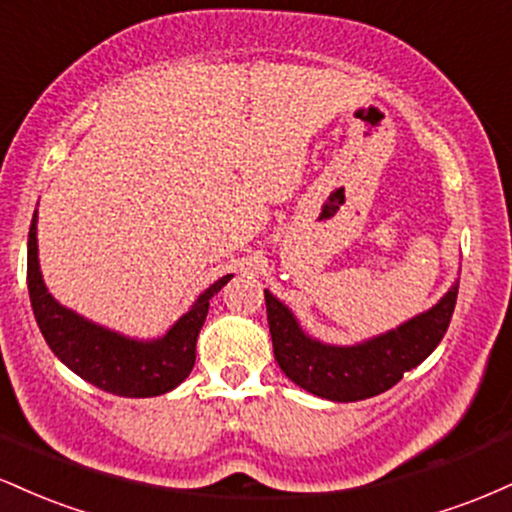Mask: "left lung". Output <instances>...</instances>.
<instances>
[{
    "mask_svg": "<svg viewBox=\"0 0 512 512\" xmlns=\"http://www.w3.org/2000/svg\"><path fill=\"white\" fill-rule=\"evenodd\" d=\"M457 286L455 281L431 310L411 317L397 330L354 346L322 344L308 337L291 310L264 291L276 363L298 387L332 402H358L380 395L440 344L455 310Z\"/></svg>",
    "mask_w": 512,
    "mask_h": 512,
    "instance_id": "1",
    "label": "left lung"
}]
</instances>
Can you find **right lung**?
Listing matches in <instances>:
<instances>
[{"label":"right lung","instance_id":"obj_1","mask_svg":"<svg viewBox=\"0 0 512 512\" xmlns=\"http://www.w3.org/2000/svg\"><path fill=\"white\" fill-rule=\"evenodd\" d=\"M35 226L38 211L28 231V293L35 322L52 354L86 383L117 397H156L178 387L195 366L197 337L207 320L211 296L219 293L233 274L221 276L207 291L199 293L195 305L161 339L139 342L105 330L52 298L40 274Z\"/></svg>","mask_w":512,"mask_h":512}]
</instances>
